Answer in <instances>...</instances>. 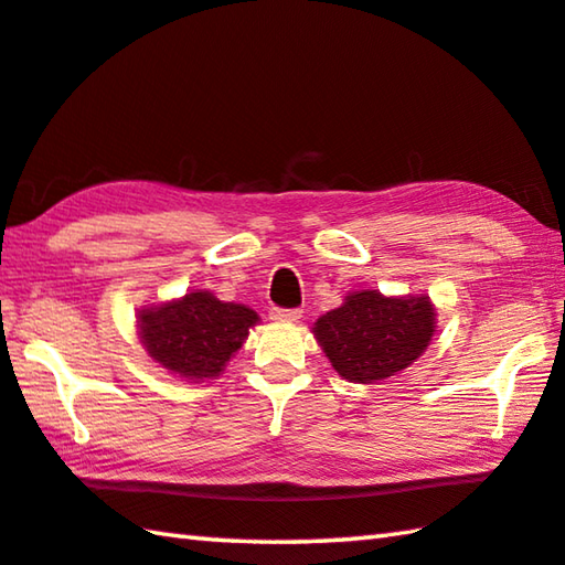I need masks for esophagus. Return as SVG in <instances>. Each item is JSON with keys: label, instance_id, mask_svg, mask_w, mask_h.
Here are the masks:
<instances>
[{"label": "esophagus", "instance_id": "esophagus-1", "mask_svg": "<svg viewBox=\"0 0 565 565\" xmlns=\"http://www.w3.org/2000/svg\"><path fill=\"white\" fill-rule=\"evenodd\" d=\"M269 317L274 321H299L301 319V309H281V306H271Z\"/></svg>", "mask_w": 565, "mask_h": 565}]
</instances>
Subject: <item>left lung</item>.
<instances>
[{
	"instance_id": "1",
	"label": "left lung",
	"mask_w": 565,
	"mask_h": 565,
	"mask_svg": "<svg viewBox=\"0 0 565 565\" xmlns=\"http://www.w3.org/2000/svg\"><path fill=\"white\" fill-rule=\"evenodd\" d=\"M434 317L428 296L386 299L379 291H356L323 313L313 337L339 376L371 384L398 374L426 351Z\"/></svg>"
}]
</instances>
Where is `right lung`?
<instances>
[{
	"label": "right lung",
	"instance_id": "add662e5",
	"mask_svg": "<svg viewBox=\"0 0 565 565\" xmlns=\"http://www.w3.org/2000/svg\"><path fill=\"white\" fill-rule=\"evenodd\" d=\"M259 321L242 303H224L209 291L141 311L139 329L149 356L186 379H212L242 349L248 329Z\"/></svg>",
	"mask_w": 565,
	"mask_h": 565
}]
</instances>
